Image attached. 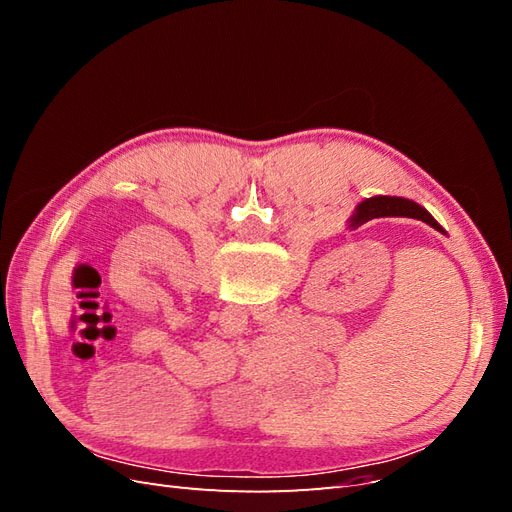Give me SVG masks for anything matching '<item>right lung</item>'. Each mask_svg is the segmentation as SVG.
<instances>
[{
	"mask_svg": "<svg viewBox=\"0 0 512 512\" xmlns=\"http://www.w3.org/2000/svg\"><path fill=\"white\" fill-rule=\"evenodd\" d=\"M374 218H414L429 224L431 228H436L438 232H442V235H446L444 228L431 218V213L427 209L416 205L414 200H408V198H397V196L367 198L359 207H356L354 215L350 218V226L359 228L361 224Z\"/></svg>",
	"mask_w": 512,
	"mask_h": 512,
	"instance_id": "obj_1",
	"label": "right lung"
}]
</instances>
